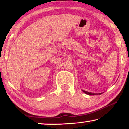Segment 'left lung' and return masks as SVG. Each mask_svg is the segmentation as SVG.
<instances>
[{
	"label": "left lung",
	"instance_id": "1",
	"mask_svg": "<svg viewBox=\"0 0 129 129\" xmlns=\"http://www.w3.org/2000/svg\"><path fill=\"white\" fill-rule=\"evenodd\" d=\"M82 91H83L84 93H85V94H88V95H95V94H101L102 93H91V92H88V91H85V90H82Z\"/></svg>",
	"mask_w": 129,
	"mask_h": 129
}]
</instances>
